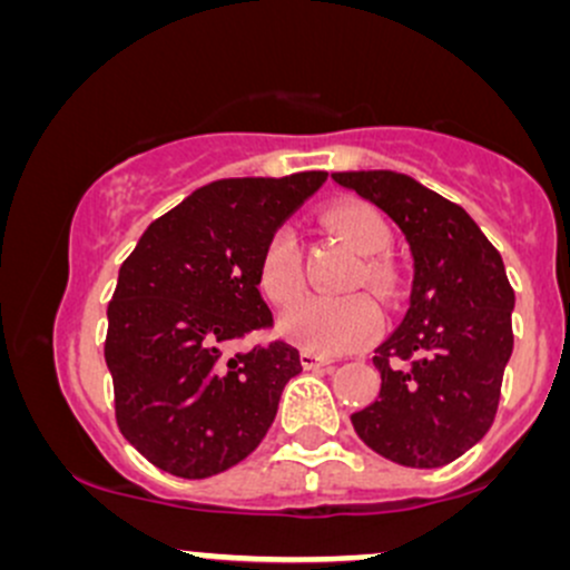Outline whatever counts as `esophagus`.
I'll return each instance as SVG.
<instances>
[{
    "label": "esophagus",
    "instance_id": "obj_1",
    "mask_svg": "<svg viewBox=\"0 0 570 570\" xmlns=\"http://www.w3.org/2000/svg\"><path fill=\"white\" fill-rule=\"evenodd\" d=\"M299 364H303L305 370H322V367H326V364H332V362L326 356H318L316 351H307L305 348L303 353H299Z\"/></svg>",
    "mask_w": 570,
    "mask_h": 570
}]
</instances>
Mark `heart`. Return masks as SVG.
Returning a JSON list of instances; mask_svg holds the SVG:
<instances>
[{
    "instance_id": "heart-1",
    "label": "heart",
    "mask_w": 570,
    "mask_h": 570,
    "mask_svg": "<svg viewBox=\"0 0 570 570\" xmlns=\"http://www.w3.org/2000/svg\"><path fill=\"white\" fill-rule=\"evenodd\" d=\"M326 227L337 233L353 252L370 257L362 263L358 281L385 294L391 289V271L381 259H372L389 246V227L362 203H340L326 212ZM259 286L265 297L286 305L303 292V254L289 227H281L267 238L259 257ZM281 335L299 348L326 353H348L367 345L381 330V307L367 294L351 297H303L286 307L278 318Z\"/></svg>"
}]
</instances>
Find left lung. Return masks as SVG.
Returning <instances> with one entry per match:
<instances>
[{"mask_svg": "<svg viewBox=\"0 0 570 570\" xmlns=\"http://www.w3.org/2000/svg\"><path fill=\"white\" fill-rule=\"evenodd\" d=\"M332 179L389 214L412 254L410 307L372 356L381 394L351 423L389 461L444 466L488 434L499 410L514 345V292L501 254L458 203L407 174Z\"/></svg>", "mask_w": 570, "mask_h": 570, "instance_id": "1", "label": "left lung"}]
</instances>
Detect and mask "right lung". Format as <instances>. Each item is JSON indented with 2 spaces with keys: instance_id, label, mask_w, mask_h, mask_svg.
<instances>
[{
  "instance_id": "1",
  "label": "right lung",
  "mask_w": 570,
  "mask_h": 570,
  "mask_svg": "<svg viewBox=\"0 0 570 570\" xmlns=\"http://www.w3.org/2000/svg\"><path fill=\"white\" fill-rule=\"evenodd\" d=\"M326 171L219 179L144 230L117 273L104 358L122 436L174 476L203 480L252 453L276 417L299 351L225 345L273 324L259 257Z\"/></svg>"
}]
</instances>
